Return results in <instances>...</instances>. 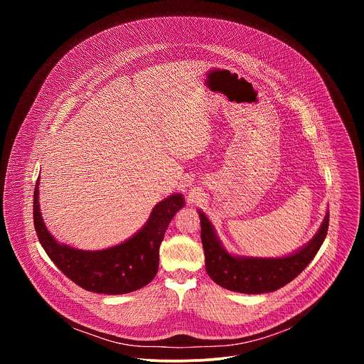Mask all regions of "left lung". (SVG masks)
Returning <instances> with one entry per match:
<instances>
[{
	"instance_id": "8db88e82",
	"label": "left lung",
	"mask_w": 364,
	"mask_h": 364,
	"mask_svg": "<svg viewBox=\"0 0 364 364\" xmlns=\"http://www.w3.org/2000/svg\"><path fill=\"white\" fill-rule=\"evenodd\" d=\"M201 226V243L205 256V272L222 288L240 294L274 292L295 279L313 261L328 230V210L308 243L278 257L243 256L229 252L218 232L201 210H197Z\"/></svg>"
}]
</instances>
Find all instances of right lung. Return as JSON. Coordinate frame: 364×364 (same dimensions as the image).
I'll use <instances>...</instances> for the list:
<instances>
[{
    "label": "right lung",
    "mask_w": 364,
    "mask_h": 364,
    "mask_svg": "<svg viewBox=\"0 0 364 364\" xmlns=\"http://www.w3.org/2000/svg\"><path fill=\"white\" fill-rule=\"evenodd\" d=\"M37 178L33 216L37 237L53 264L76 285L96 294L119 295L148 285L159 271L160 245L171 219L184 207L181 193H173L154 205L148 220L131 237L99 250H83L60 243L43 220Z\"/></svg>",
    "instance_id": "obj_1"
}]
</instances>
